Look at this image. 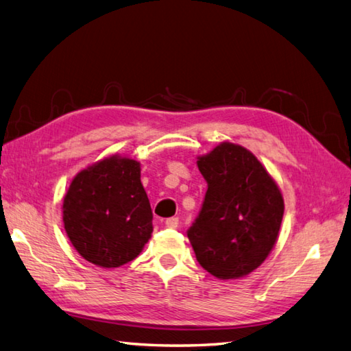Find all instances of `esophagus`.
Returning <instances> with one entry per match:
<instances>
[{"label": "esophagus", "instance_id": "1", "mask_svg": "<svg viewBox=\"0 0 351 351\" xmlns=\"http://www.w3.org/2000/svg\"><path fill=\"white\" fill-rule=\"evenodd\" d=\"M165 225L168 228H177L178 227V217H168L165 221Z\"/></svg>", "mask_w": 351, "mask_h": 351}]
</instances>
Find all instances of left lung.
<instances>
[{
  "instance_id": "8db88e82",
  "label": "left lung",
  "mask_w": 351,
  "mask_h": 351,
  "mask_svg": "<svg viewBox=\"0 0 351 351\" xmlns=\"http://www.w3.org/2000/svg\"><path fill=\"white\" fill-rule=\"evenodd\" d=\"M207 192L188 237L201 267L219 279L246 276L274 249L284 199L274 178L243 147L222 143L198 158Z\"/></svg>"
}]
</instances>
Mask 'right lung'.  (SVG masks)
Segmentation results:
<instances>
[{
	"instance_id": "1",
	"label": "right lung",
	"mask_w": 351,
	"mask_h": 351,
	"mask_svg": "<svg viewBox=\"0 0 351 351\" xmlns=\"http://www.w3.org/2000/svg\"><path fill=\"white\" fill-rule=\"evenodd\" d=\"M139 162L111 156L77 173L64 197L63 222L75 249L100 267H120L153 232Z\"/></svg>"
}]
</instances>
